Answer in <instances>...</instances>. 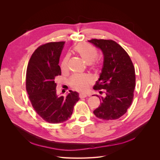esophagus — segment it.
<instances>
[{
  "label": "esophagus",
  "instance_id": "esophagus-1",
  "mask_svg": "<svg viewBox=\"0 0 160 160\" xmlns=\"http://www.w3.org/2000/svg\"><path fill=\"white\" fill-rule=\"evenodd\" d=\"M87 96V95L86 94L81 93V94H79V98H80V99H82V98H86Z\"/></svg>",
  "mask_w": 160,
  "mask_h": 160
}]
</instances>
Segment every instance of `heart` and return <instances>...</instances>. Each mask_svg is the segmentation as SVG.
Returning <instances> with one entry per match:
<instances>
[{
    "label": "heart",
    "instance_id": "heart-1",
    "mask_svg": "<svg viewBox=\"0 0 160 160\" xmlns=\"http://www.w3.org/2000/svg\"><path fill=\"white\" fill-rule=\"evenodd\" d=\"M75 50L80 54L84 61L88 64H93L97 68L98 64L95 60L98 57V52L94 48L86 45L78 44L75 48ZM69 55H66L61 63V69L62 72H66L69 68ZM93 82V78L89 75H74L70 79V83L73 88L78 91H86L89 85Z\"/></svg>",
    "mask_w": 160,
    "mask_h": 160
}]
</instances>
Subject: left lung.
<instances>
[{"mask_svg": "<svg viewBox=\"0 0 160 160\" xmlns=\"http://www.w3.org/2000/svg\"><path fill=\"white\" fill-rule=\"evenodd\" d=\"M100 49L104 55L103 67L93 88L100 91V106L94 115L104 120H117L126 113L133 99L135 87V68L124 49L112 40H88Z\"/></svg>", "mask_w": 160, "mask_h": 160, "instance_id": "obj_1", "label": "left lung"}]
</instances>
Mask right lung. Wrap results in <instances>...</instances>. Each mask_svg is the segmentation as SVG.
Wrapping results in <instances>:
<instances>
[{"instance_id": "add662e5", "label": "right lung", "mask_w": 160, "mask_h": 160, "mask_svg": "<svg viewBox=\"0 0 160 160\" xmlns=\"http://www.w3.org/2000/svg\"><path fill=\"white\" fill-rule=\"evenodd\" d=\"M65 42L41 45L28 62L26 89L32 105L45 122L59 123L71 117L73 108L80 99L78 93L70 90L66 97L56 92V77L61 75L59 58Z\"/></svg>"}]
</instances>
